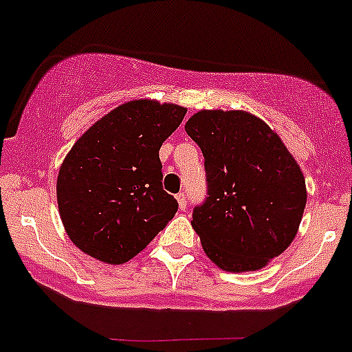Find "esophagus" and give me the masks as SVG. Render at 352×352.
<instances>
[{
	"instance_id": "1",
	"label": "esophagus",
	"mask_w": 352,
	"mask_h": 352,
	"mask_svg": "<svg viewBox=\"0 0 352 352\" xmlns=\"http://www.w3.org/2000/svg\"><path fill=\"white\" fill-rule=\"evenodd\" d=\"M177 201H179V208L180 210L187 208V196L184 195V192H179V195H177Z\"/></svg>"
}]
</instances>
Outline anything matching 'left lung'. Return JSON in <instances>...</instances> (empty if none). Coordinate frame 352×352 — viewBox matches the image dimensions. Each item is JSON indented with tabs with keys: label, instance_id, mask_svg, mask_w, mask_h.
I'll use <instances>...</instances> for the list:
<instances>
[{
	"label": "left lung",
	"instance_id": "8db88e82",
	"mask_svg": "<svg viewBox=\"0 0 352 352\" xmlns=\"http://www.w3.org/2000/svg\"><path fill=\"white\" fill-rule=\"evenodd\" d=\"M187 135L205 157L206 198L192 228L224 271H255L288 248L304 213L305 180L281 139L243 111H199Z\"/></svg>",
	"mask_w": 352,
	"mask_h": 352
}]
</instances>
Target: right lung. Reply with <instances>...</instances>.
<instances>
[{
	"label": "right lung",
	"instance_id": "1",
	"mask_svg": "<svg viewBox=\"0 0 352 352\" xmlns=\"http://www.w3.org/2000/svg\"><path fill=\"white\" fill-rule=\"evenodd\" d=\"M186 107L133 100L81 135L57 179L62 224L85 254L123 264L165 229L179 203L163 189L160 147L179 128Z\"/></svg>",
	"mask_w": 352,
	"mask_h": 352
}]
</instances>
